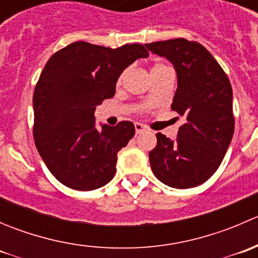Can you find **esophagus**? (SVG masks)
I'll list each match as a JSON object with an SVG mask.
<instances>
[{"instance_id":"esophagus-1","label":"esophagus","mask_w":258,"mask_h":258,"mask_svg":"<svg viewBox=\"0 0 258 258\" xmlns=\"http://www.w3.org/2000/svg\"><path fill=\"white\" fill-rule=\"evenodd\" d=\"M145 128H146V127L142 123H139V122H136V123H135V130H136L137 135L141 134V132H144Z\"/></svg>"}]
</instances>
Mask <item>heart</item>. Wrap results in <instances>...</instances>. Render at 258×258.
<instances>
[{
    "label": "heart",
    "instance_id": "obj_1",
    "mask_svg": "<svg viewBox=\"0 0 258 258\" xmlns=\"http://www.w3.org/2000/svg\"><path fill=\"white\" fill-rule=\"evenodd\" d=\"M168 66H166L165 63H161V62H157V63L153 64L152 67H151V72H156V71H160V70H163V69H167ZM122 79H123V75H121V76L118 77V83H121Z\"/></svg>",
    "mask_w": 258,
    "mask_h": 258
}]
</instances>
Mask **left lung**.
<instances>
[{"label": "left lung", "mask_w": 258, "mask_h": 258, "mask_svg": "<svg viewBox=\"0 0 258 258\" xmlns=\"http://www.w3.org/2000/svg\"><path fill=\"white\" fill-rule=\"evenodd\" d=\"M146 47L175 66L178 86L171 108L186 121L175 141L160 132L156 135L157 145L148 155L151 168L167 186L196 187L217 171L232 140L230 80L199 42L175 38L146 43Z\"/></svg>", "instance_id": "1"}]
</instances>
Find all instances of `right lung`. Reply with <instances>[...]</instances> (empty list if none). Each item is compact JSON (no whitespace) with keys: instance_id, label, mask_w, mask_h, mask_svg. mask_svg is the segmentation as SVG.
I'll return each mask as SVG.
<instances>
[{"instance_id":"add662e5","label":"right lung","mask_w":258,"mask_h":258,"mask_svg":"<svg viewBox=\"0 0 258 258\" xmlns=\"http://www.w3.org/2000/svg\"><path fill=\"white\" fill-rule=\"evenodd\" d=\"M148 51L77 41L51 56L33 92V139L49 172L77 191L100 188L116 173L117 153L135 135L131 121L95 128L96 106L111 98L127 66Z\"/></svg>"}]
</instances>
